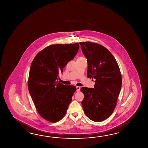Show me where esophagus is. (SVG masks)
Listing matches in <instances>:
<instances>
[{"mask_svg":"<svg viewBox=\"0 0 148 148\" xmlns=\"http://www.w3.org/2000/svg\"><path fill=\"white\" fill-rule=\"evenodd\" d=\"M76 88H77V92L80 91V87H79V86H77V87H76Z\"/></svg>","mask_w":148,"mask_h":148,"instance_id":"1","label":"esophagus"}]
</instances>
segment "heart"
I'll use <instances>...</instances> for the list:
<instances>
[{
  "label": "heart",
  "instance_id": "obj_1",
  "mask_svg": "<svg viewBox=\"0 0 148 148\" xmlns=\"http://www.w3.org/2000/svg\"><path fill=\"white\" fill-rule=\"evenodd\" d=\"M78 58H83V57H79Z\"/></svg>",
  "mask_w": 148,
  "mask_h": 148
}]
</instances>
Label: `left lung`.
<instances>
[{"label":"left lung","instance_id":"1","mask_svg":"<svg viewBox=\"0 0 148 148\" xmlns=\"http://www.w3.org/2000/svg\"><path fill=\"white\" fill-rule=\"evenodd\" d=\"M87 59V76L95 79L94 88L82 87V104L86 115L96 122L107 119L113 113L121 89L120 68L112 54L101 45L91 42H80Z\"/></svg>","mask_w":148,"mask_h":148}]
</instances>
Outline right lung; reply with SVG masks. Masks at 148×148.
<instances>
[{"label":"right lung","instance_id":"right-lung-1","mask_svg":"<svg viewBox=\"0 0 148 148\" xmlns=\"http://www.w3.org/2000/svg\"><path fill=\"white\" fill-rule=\"evenodd\" d=\"M79 48L78 43L52 44L38 52L32 62L28 90L40 115L51 123L65 115L76 90L75 86H66L59 82L58 76Z\"/></svg>","mask_w":148,"mask_h":148}]
</instances>
